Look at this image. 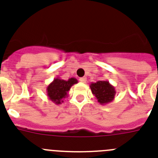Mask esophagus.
Listing matches in <instances>:
<instances>
[{"label":"esophagus","mask_w":158,"mask_h":158,"mask_svg":"<svg viewBox=\"0 0 158 158\" xmlns=\"http://www.w3.org/2000/svg\"><path fill=\"white\" fill-rule=\"evenodd\" d=\"M79 81L81 82V83H86V81H87V78H86V77L79 78Z\"/></svg>","instance_id":"esophagus-1"}]
</instances>
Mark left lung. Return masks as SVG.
Segmentation results:
<instances>
[{
  "label": "left lung",
  "instance_id": "1",
  "mask_svg": "<svg viewBox=\"0 0 158 158\" xmlns=\"http://www.w3.org/2000/svg\"><path fill=\"white\" fill-rule=\"evenodd\" d=\"M90 88L92 94L95 95V99H97L98 103L102 105L112 102L116 95L115 87L108 80H101L97 81L96 83H91Z\"/></svg>",
  "mask_w": 158,
  "mask_h": 158
}]
</instances>
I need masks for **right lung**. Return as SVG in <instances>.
I'll return each mask as SVG.
<instances>
[{"instance_id":"right-lung-1","label":"right lung","mask_w":158,"mask_h":158,"mask_svg":"<svg viewBox=\"0 0 158 158\" xmlns=\"http://www.w3.org/2000/svg\"><path fill=\"white\" fill-rule=\"evenodd\" d=\"M77 83L78 80L75 78L64 80L57 77L46 87V93L49 99L57 105L61 104L63 103V99L67 97V93L71 87Z\"/></svg>"}]
</instances>
